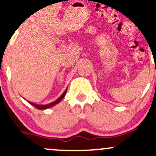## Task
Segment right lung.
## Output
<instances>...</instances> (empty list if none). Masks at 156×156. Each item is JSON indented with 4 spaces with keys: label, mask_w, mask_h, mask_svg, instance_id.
<instances>
[{
    "label": "right lung",
    "mask_w": 156,
    "mask_h": 156,
    "mask_svg": "<svg viewBox=\"0 0 156 156\" xmlns=\"http://www.w3.org/2000/svg\"><path fill=\"white\" fill-rule=\"evenodd\" d=\"M67 88L65 89V91H64L63 94H62V95H61L59 98H58V99L56 100V101H55L54 102H53V103H49V104H47V105H39V104H36V103H32V102H29V101H28V102L30 103V104L32 105H34V106L36 107V108H38V109H47V108H51V107L54 106L55 105L58 104V103H60V101H62V100L64 98V96H65L66 92H67Z\"/></svg>",
    "instance_id": "add662e5"
}]
</instances>
